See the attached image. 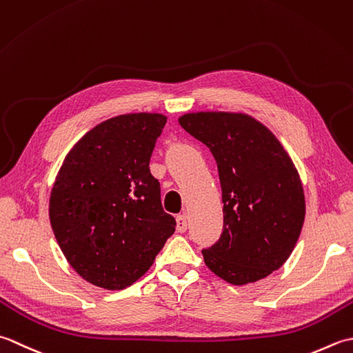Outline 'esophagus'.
I'll return each mask as SVG.
<instances>
[{
	"mask_svg": "<svg viewBox=\"0 0 353 353\" xmlns=\"http://www.w3.org/2000/svg\"><path fill=\"white\" fill-rule=\"evenodd\" d=\"M176 230L179 233H184L187 230V218L184 214H178L176 216Z\"/></svg>",
	"mask_w": 353,
	"mask_h": 353,
	"instance_id": "1",
	"label": "esophagus"
}]
</instances>
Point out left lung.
<instances>
[{
	"label": "left lung",
	"instance_id": "8db88e82",
	"mask_svg": "<svg viewBox=\"0 0 353 353\" xmlns=\"http://www.w3.org/2000/svg\"><path fill=\"white\" fill-rule=\"evenodd\" d=\"M178 121L218 164L224 230L203 250L208 270L232 285L270 276L291 256L305 222L303 184L291 157L248 114L189 112Z\"/></svg>",
	"mask_w": 353,
	"mask_h": 353
}]
</instances>
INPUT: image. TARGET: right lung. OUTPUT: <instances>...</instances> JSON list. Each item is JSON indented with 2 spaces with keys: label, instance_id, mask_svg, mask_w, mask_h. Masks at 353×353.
<instances>
[{
  "label": "right lung",
  "instance_id": "add662e5",
  "mask_svg": "<svg viewBox=\"0 0 353 353\" xmlns=\"http://www.w3.org/2000/svg\"><path fill=\"white\" fill-rule=\"evenodd\" d=\"M168 117L108 119L71 148L50 193L48 216L63 256L86 282L120 291L152 267L176 222L149 170Z\"/></svg>",
  "mask_w": 353,
  "mask_h": 353
}]
</instances>
